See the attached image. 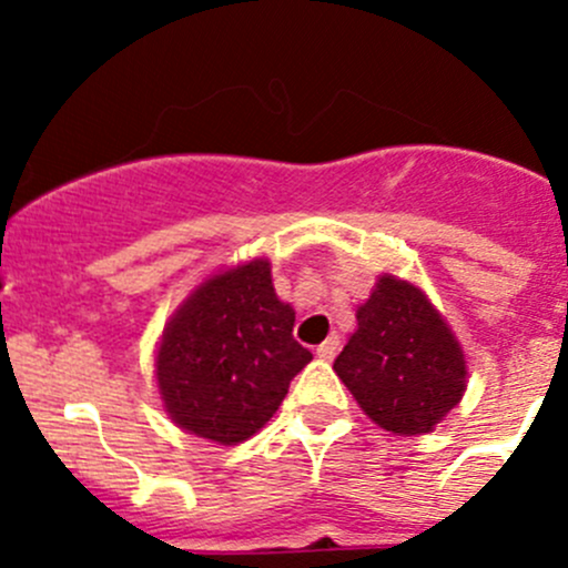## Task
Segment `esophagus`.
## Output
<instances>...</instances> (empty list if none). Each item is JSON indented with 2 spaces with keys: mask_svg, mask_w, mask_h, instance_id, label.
Instances as JSON below:
<instances>
[{
  "mask_svg": "<svg viewBox=\"0 0 568 568\" xmlns=\"http://www.w3.org/2000/svg\"><path fill=\"white\" fill-rule=\"evenodd\" d=\"M337 348H341V337L329 335V337H326V341L321 343V346L316 348V357H318V359H326V363H329V359L337 354Z\"/></svg>",
  "mask_w": 568,
  "mask_h": 568,
  "instance_id": "obj_1",
  "label": "esophagus"
}]
</instances>
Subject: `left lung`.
Returning <instances> with one entry per match:
<instances>
[{
    "label": "left lung",
    "mask_w": 568,
    "mask_h": 568,
    "mask_svg": "<svg viewBox=\"0 0 568 568\" xmlns=\"http://www.w3.org/2000/svg\"><path fill=\"white\" fill-rule=\"evenodd\" d=\"M332 368L359 409L398 437L434 432L467 390L456 332L420 285L387 272L357 307V329Z\"/></svg>",
    "instance_id": "obj_1"
}]
</instances>
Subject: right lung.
Masks as SVG:
<instances>
[{"mask_svg":"<svg viewBox=\"0 0 568 568\" xmlns=\"http://www.w3.org/2000/svg\"><path fill=\"white\" fill-rule=\"evenodd\" d=\"M294 307L274 294L268 257L209 274L164 324L153 374L170 420L216 445L261 432L313 359Z\"/></svg>","mask_w":568,"mask_h":568,"instance_id":"obj_1","label":"right lung"}]
</instances>
